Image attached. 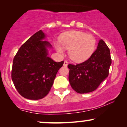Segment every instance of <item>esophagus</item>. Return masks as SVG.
Masks as SVG:
<instances>
[{
	"label": "esophagus",
	"mask_w": 127,
	"mask_h": 127,
	"mask_svg": "<svg viewBox=\"0 0 127 127\" xmlns=\"http://www.w3.org/2000/svg\"><path fill=\"white\" fill-rule=\"evenodd\" d=\"M67 65H68V62H67V61H64V64H63L64 66L67 67Z\"/></svg>",
	"instance_id": "esophagus-1"
}]
</instances>
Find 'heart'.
Instances as JSON below:
<instances>
[{"instance_id":"b5f03b06","label":"heart","mask_w":127,"mask_h":127,"mask_svg":"<svg viewBox=\"0 0 127 127\" xmlns=\"http://www.w3.org/2000/svg\"><path fill=\"white\" fill-rule=\"evenodd\" d=\"M96 40L95 37L85 32L73 30L63 33L55 42L57 51L63 54L64 48L68 49L70 58L76 62H83L88 60L94 51Z\"/></svg>"}]
</instances>
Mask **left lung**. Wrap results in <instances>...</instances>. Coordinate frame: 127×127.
I'll return each instance as SVG.
<instances>
[{"label": "left lung", "mask_w": 127, "mask_h": 127, "mask_svg": "<svg viewBox=\"0 0 127 127\" xmlns=\"http://www.w3.org/2000/svg\"><path fill=\"white\" fill-rule=\"evenodd\" d=\"M111 63L110 49L100 39L97 49L88 60L76 65H68L72 88L80 94L94 91L107 78Z\"/></svg>", "instance_id": "obj_1"}]
</instances>
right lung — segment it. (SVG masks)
<instances>
[{
    "label": "right lung",
    "mask_w": 127,
    "mask_h": 127,
    "mask_svg": "<svg viewBox=\"0 0 127 127\" xmlns=\"http://www.w3.org/2000/svg\"><path fill=\"white\" fill-rule=\"evenodd\" d=\"M42 30L36 32L19 49L13 60L12 82L19 94L30 100L47 95L64 62H55L48 57L50 43Z\"/></svg>",
    "instance_id": "right-lung-1"
}]
</instances>
